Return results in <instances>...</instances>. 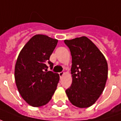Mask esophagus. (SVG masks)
Masks as SVG:
<instances>
[{
	"mask_svg": "<svg viewBox=\"0 0 121 121\" xmlns=\"http://www.w3.org/2000/svg\"><path fill=\"white\" fill-rule=\"evenodd\" d=\"M64 74H65V73H64V72H61V73H59V75H60V78H61Z\"/></svg>",
	"mask_w": 121,
	"mask_h": 121,
	"instance_id": "esophagus-1",
	"label": "esophagus"
}]
</instances>
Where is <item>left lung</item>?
Wrapping results in <instances>:
<instances>
[{
  "label": "left lung",
  "mask_w": 121,
  "mask_h": 121,
  "mask_svg": "<svg viewBox=\"0 0 121 121\" xmlns=\"http://www.w3.org/2000/svg\"><path fill=\"white\" fill-rule=\"evenodd\" d=\"M72 56L73 82L65 91L74 106H91L100 96L108 78V63L103 54L86 36L65 40Z\"/></svg>",
  "instance_id": "obj_1"
}]
</instances>
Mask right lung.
<instances>
[{
    "instance_id": "add662e5",
    "label": "right lung",
    "mask_w": 121,
    "mask_h": 121,
    "mask_svg": "<svg viewBox=\"0 0 121 121\" xmlns=\"http://www.w3.org/2000/svg\"><path fill=\"white\" fill-rule=\"evenodd\" d=\"M58 39L35 35L23 47L15 67V80L21 96L33 107L43 106L50 101L60 80L58 73L47 71L49 61Z\"/></svg>"
}]
</instances>
